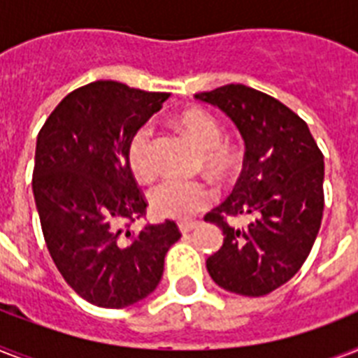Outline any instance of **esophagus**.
Listing matches in <instances>:
<instances>
[{
    "label": "esophagus",
    "mask_w": 358,
    "mask_h": 358,
    "mask_svg": "<svg viewBox=\"0 0 358 358\" xmlns=\"http://www.w3.org/2000/svg\"><path fill=\"white\" fill-rule=\"evenodd\" d=\"M178 227H180V232H182V234H187V232H191V230L199 227V221H182Z\"/></svg>",
    "instance_id": "34e87169"
}]
</instances>
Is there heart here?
<instances>
[{"mask_svg": "<svg viewBox=\"0 0 358 358\" xmlns=\"http://www.w3.org/2000/svg\"><path fill=\"white\" fill-rule=\"evenodd\" d=\"M182 134L201 148L202 167L210 176L224 180L239 165V150L223 139L219 120L202 108H189L176 119ZM126 162L135 178L150 180L156 173L154 131L143 124L129 135ZM152 212L159 217L187 221L215 201V191L202 180H163L150 191Z\"/></svg>", "mask_w": 358, "mask_h": 358, "instance_id": "1", "label": "heart"}]
</instances>
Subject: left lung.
<instances>
[{
    "label": "left lung",
    "instance_id": "obj_1",
    "mask_svg": "<svg viewBox=\"0 0 358 358\" xmlns=\"http://www.w3.org/2000/svg\"><path fill=\"white\" fill-rule=\"evenodd\" d=\"M217 106L245 141L243 171L223 204L204 221L223 230V247L206 260L210 277L232 294L260 297L299 271L322 227L325 163L299 115L241 83L199 92ZM252 215L245 229L229 217Z\"/></svg>",
    "mask_w": 358,
    "mask_h": 358
}]
</instances>
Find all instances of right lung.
<instances>
[{"label":"right lung","mask_w":358,"mask_h":358,"mask_svg":"<svg viewBox=\"0 0 358 358\" xmlns=\"http://www.w3.org/2000/svg\"><path fill=\"white\" fill-rule=\"evenodd\" d=\"M169 96L94 81L66 94L36 137L33 195L44 241L66 284L92 305L124 308L145 299L182 236L169 219L128 230L148 202L126 145Z\"/></svg>","instance_id":"add662e5"}]
</instances>
